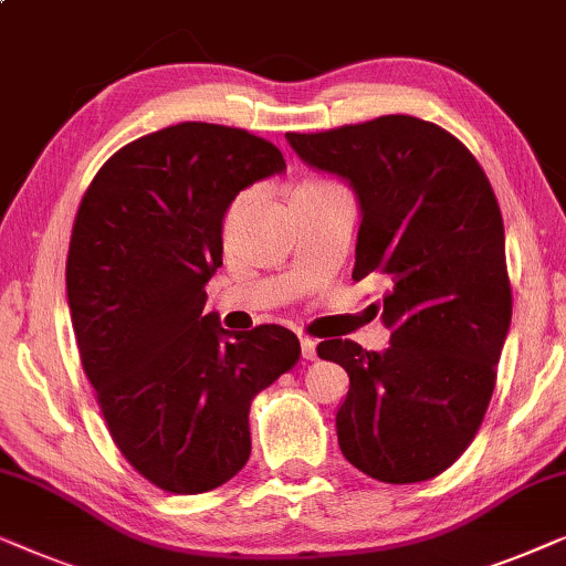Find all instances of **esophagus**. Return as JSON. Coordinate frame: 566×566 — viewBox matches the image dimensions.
Instances as JSON below:
<instances>
[{
  "label": "esophagus",
  "mask_w": 566,
  "mask_h": 566,
  "mask_svg": "<svg viewBox=\"0 0 566 566\" xmlns=\"http://www.w3.org/2000/svg\"><path fill=\"white\" fill-rule=\"evenodd\" d=\"M300 348H302V359H307V361H313L315 356H317V344L313 338H307V336H302L300 338Z\"/></svg>",
  "instance_id": "34e87169"
}]
</instances>
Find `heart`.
Returning a JSON list of instances; mask_svg holds the SVG:
<instances>
[{"label": "heart", "mask_w": 566, "mask_h": 566, "mask_svg": "<svg viewBox=\"0 0 566 566\" xmlns=\"http://www.w3.org/2000/svg\"><path fill=\"white\" fill-rule=\"evenodd\" d=\"M331 189H338V185H333V181H328V179H307V181H302V185L294 187L292 200H294V197H310V195L331 192ZM245 202H249V192L238 195L235 200L230 202L228 212H226V220H222V233H226V238H228L230 233H233L235 222L241 220V214H243V210H245Z\"/></svg>", "instance_id": "b5f03b06"}]
</instances>
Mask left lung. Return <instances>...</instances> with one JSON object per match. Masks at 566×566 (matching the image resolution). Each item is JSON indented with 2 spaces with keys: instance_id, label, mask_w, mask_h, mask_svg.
<instances>
[{
  "instance_id": "left-lung-1",
  "label": "left lung",
  "mask_w": 566,
  "mask_h": 566,
  "mask_svg": "<svg viewBox=\"0 0 566 566\" xmlns=\"http://www.w3.org/2000/svg\"><path fill=\"white\" fill-rule=\"evenodd\" d=\"M302 161L352 181L361 226L352 280L377 274L385 354L328 338L348 374L336 412L344 457L389 484L446 472L480 431L513 315L505 230L488 174L436 123L385 115L286 133Z\"/></svg>"
}]
</instances>
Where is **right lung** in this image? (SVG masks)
<instances>
[{"label": "right lung", "instance_id": "obj_1", "mask_svg": "<svg viewBox=\"0 0 566 566\" xmlns=\"http://www.w3.org/2000/svg\"><path fill=\"white\" fill-rule=\"evenodd\" d=\"M284 169L249 130L179 123L109 156L76 210L66 292L78 356L115 446L164 492L200 495L241 472L251 400L300 361L282 325L228 333L202 313L228 205Z\"/></svg>", "mask_w": 566, "mask_h": 566}]
</instances>
